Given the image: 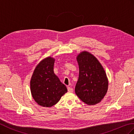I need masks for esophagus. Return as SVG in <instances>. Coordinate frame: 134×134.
<instances>
[{"instance_id":"1","label":"esophagus","mask_w":134,"mask_h":134,"mask_svg":"<svg viewBox=\"0 0 134 134\" xmlns=\"http://www.w3.org/2000/svg\"><path fill=\"white\" fill-rule=\"evenodd\" d=\"M67 89H68V92H72V91H73V89H72L71 87H68Z\"/></svg>"}]
</instances>
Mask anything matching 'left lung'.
Returning <instances> with one entry per match:
<instances>
[{"label": "left lung", "instance_id": "8db88e82", "mask_svg": "<svg viewBox=\"0 0 134 134\" xmlns=\"http://www.w3.org/2000/svg\"><path fill=\"white\" fill-rule=\"evenodd\" d=\"M79 73L75 92L88 105L99 103L106 94L108 82L103 66L90 52L83 51L77 56Z\"/></svg>", "mask_w": 134, "mask_h": 134}]
</instances>
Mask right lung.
Segmentation results:
<instances>
[{
    "instance_id": "1",
    "label": "right lung",
    "mask_w": 134,
    "mask_h": 134,
    "mask_svg": "<svg viewBox=\"0 0 134 134\" xmlns=\"http://www.w3.org/2000/svg\"><path fill=\"white\" fill-rule=\"evenodd\" d=\"M55 59L47 57L37 65L30 81L31 92L40 106L50 107L57 103L68 90L54 72Z\"/></svg>"
}]
</instances>
